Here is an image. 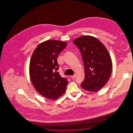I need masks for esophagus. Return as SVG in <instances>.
Instances as JSON below:
<instances>
[{"mask_svg": "<svg viewBox=\"0 0 133 133\" xmlns=\"http://www.w3.org/2000/svg\"><path fill=\"white\" fill-rule=\"evenodd\" d=\"M75 77H76V75H72V76H71V78L72 79H74V78H75Z\"/></svg>", "mask_w": 133, "mask_h": 133, "instance_id": "obj_1", "label": "esophagus"}]
</instances>
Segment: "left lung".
Instances as JSON below:
<instances>
[{
    "label": "left lung",
    "mask_w": 133,
    "mask_h": 133,
    "mask_svg": "<svg viewBox=\"0 0 133 133\" xmlns=\"http://www.w3.org/2000/svg\"><path fill=\"white\" fill-rule=\"evenodd\" d=\"M73 42L81 52L83 59L85 78L82 88L95 92L103 87L109 80L112 70L110 55L103 44L91 36H82Z\"/></svg>",
    "instance_id": "obj_1"
}]
</instances>
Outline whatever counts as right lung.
<instances>
[{"label":"right lung","instance_id":"obj_1","mask_svg":"<svg viewBox=\"0 0 133 133\" xmlns=\"http://www.w3.org/2000/svg\"><path fill=\"white\" fill-rule=\"evenodd\" d=\"M66 45L64 41L46 40L38 44L31 58L29 73L32 84L39 94L50 99H56L66 91L68 81L57 72V58Z\"/></svg>","mask_w":133,"mask_h":133}]
</instances>
